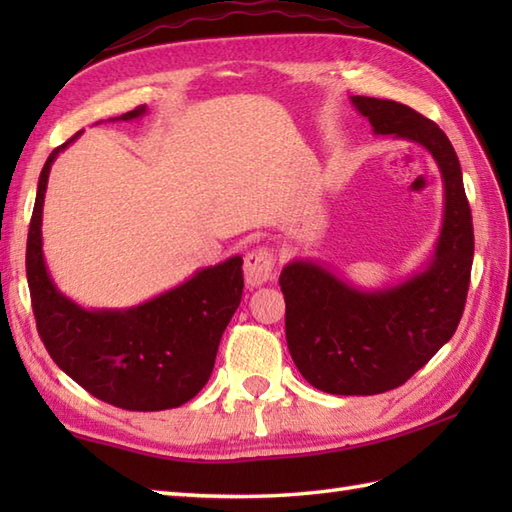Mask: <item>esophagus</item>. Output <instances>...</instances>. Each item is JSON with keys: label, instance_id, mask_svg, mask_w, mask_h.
Segmentation results:
<instances>
[{"label": "esophagus", "instance_id": "obj_1", "mask_svg": "<svg viewBox=\"0 0 512 512\" xmlns=\"http://www.w3.org/2000/svg\"><path fill=\"white\" fill-rule=\"evenodd\" d=\"M244 279L250 288L275 279V255L268 248H255L244 257Z\"/></svg>", "mask_w": 512, "mask_h": 512}]
</instances>
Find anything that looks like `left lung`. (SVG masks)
Listing matches in <instances>:
<instances>
[{"mask_svg": "<svg viewBox=\"0 0 512 512\" xmlns=\"http://www.w3.org/2000/svg\"><path fill=\"white\" fill-rule=\"evenodd\" d=\"M350 101L376 136L427 149L444 187L433 253L398 284L356 288L317 259H292L281 270L286 341L301 376L325 394L374 396L407 383L458 330L471 281L473 220L458 154L436 123L396 101Z\"/></svg>", "mask_w": 512, "mask_h": 512, "instance_id": "1", "label": "left lung"}]
</instances>
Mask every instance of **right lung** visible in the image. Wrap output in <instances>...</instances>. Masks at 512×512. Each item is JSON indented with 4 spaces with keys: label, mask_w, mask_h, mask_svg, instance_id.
Here are the masks:
<instances>
[{
    "label": "right lung",
    "mask_w": 512,
    "mask_h": 512,
    "mask_svg": "<svg viewBox=\"0 0 512 512\" xmlns=\"http://www.w3.org/2000/svg\"><path fill=\"white\" fill-rule=\"evenodd\" d=\"M136 107L110 121H136ZM72 136L48 156L32 211L26 275L37 330L52 361L94 398L129 411H162L189 402L211 378L217 347L242 301L244 259L206 266L132 308H83L54 284L43 257V200L52 162Z\"/></svg>",
    "instance_id": "add662e5"
}]
</instances>
